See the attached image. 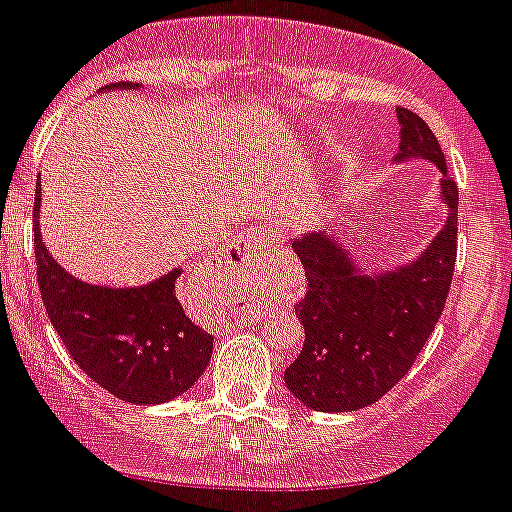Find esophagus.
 <instances>
[{"label": "esophagus", "mask_w": 512, "mask_h": 512, "mask_svg": "<svg viewBox=\"0 0 512 512\" xmlns=\"http://www.w3.org/2000/svg\"><path fill=\"white\" fill-rule=\"evenodd\" d=\"M265 247H268V239L262 234H247V237H239L237 242L231 244L229 252H226V260H229V265H237V268L252 265L265 252Z\"/></svg>", "instance_id": "34e87169"}]
</instances>
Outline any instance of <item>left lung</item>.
Masks as SVG:
<instances>
[{"mask_svg":"<svg viewBox=\"0 0 512 512\" xmlns=\"http://www.w3.org/2000/svg\"><path fill=\"white\" fill-rule=\"evenodd\" d=\"M397 118L394 162L428 159L438 167L446 224L415 260L379 273L358 268L342 237L330 231L293 242L309 286L296 304L304 348L283 379L309 410L353 412L379 402L410 371L446 306L456 268L459 188L428 123L404 108Z\"/></svg>","mask_w":512,"mask_h":512,"instance_id":"1","label":"left lung"}]
</instances>
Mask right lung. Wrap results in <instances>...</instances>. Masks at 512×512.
I'll use <instances>...</instances> for the list:
<instances>
[{"label": "right lung", "mask_w": 512, "mask_h": 512, "mask_svg": "<svg viewBox=\"0 0 512 512\" xmlns=\"http://www.w3.org/2000/svg\"><path fill=\"white\" fill-rule=\"evenodd\" d=\"M108 90H139L110 84ZM41 185H35L33 231L38 286L53 330L77 366L113 397L131 404H162L201 379L213 337L182 311L175 268L146 286H92L66 273L41 237Z\"/></svg>", "instance_id": "obj_1"}]
</instances>
